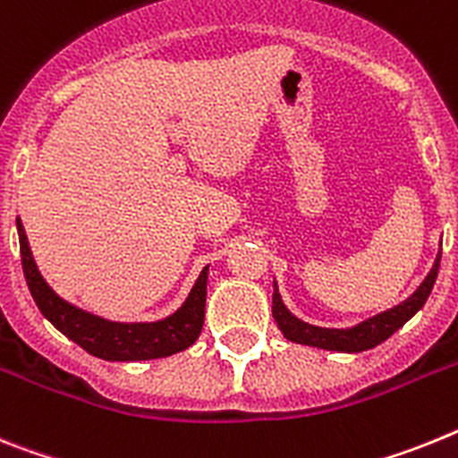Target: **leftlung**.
<instances>
[{"label":"left lung","mask_w":458,"mask_h":458,"mask_svg":"<svg viewBox=\"0 0 458 458\" xmlns=\"http://www.w3.org/2000/svg\"><path fill=\"white\" fill-rule=\"evenodd\" d=\"M440 267V253L433 262L431 272L427 274V278L421 281L420 288L412 293L405 301H401L399 306L389 309V311L377 313V316L369 318L364 323L355 325V327L348 329H327V327H316V325H309L300 318H295L293 313L285 309V304L281 301L278 295L276 284H274V295H272V316L276 320L278 329L284 332V336L288 341H295L301 345H313V348L323 350H336V352H361V350L376 348L377 344L387 341L392 334L399 327H403L417 311H420L424 301L431 295V288L436 284V276H438Z\"/></svg>","instance_id":"1"}]
</instances>
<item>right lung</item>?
Returning a JSON list of instances; mask_svg holds the SVG:
<instances>
[{
	"label": "right lung",
	"instance_id": "obj_1",
	"mask_svg": "<svg viewBox=\"0 0 458 458\" xmlns=\"http://www.w3.org/2000/svg\"><path fill=\"white\" fill-rule=\"evenodd\" d=\"M20 258L25 272L30 293L41 309L43 316L62 334H66L73 344L87 350L89 355L108 361H140L158 360L186 350L196 344L205 323V297H207V267L198 276L191 295L165 320L157 323H113L106 318L91 316L78 306L64 301L55 295V290L43 281L37 262L31 258L30 242H27L22 221L18 218Z\"/></svg>",
	"mask_w": 458,
	"mask_h": 458
}]
</instances>
